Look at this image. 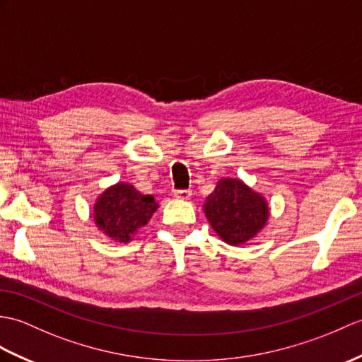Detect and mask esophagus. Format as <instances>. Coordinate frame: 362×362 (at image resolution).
Segmentation results:
<instances>
[{"instance_id": "obj_1", "label": "esophagus", "mask_w": 362, "mask_h": 362, "mask_svg": "<svg viewBox=\"0 0 362 362\" xmlns=\"http://www.w3.org/2000/svg\"><path fill=\"white\" fill-rule=\"evenodd\" d=\"M174 196L182 200H188L191 197V189H175Z\"/></svg>"}]
</instances>
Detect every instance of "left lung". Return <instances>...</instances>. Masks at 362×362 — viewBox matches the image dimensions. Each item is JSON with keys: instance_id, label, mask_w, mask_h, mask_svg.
I'll list each match as a JSON object with an SVG mask.
<instances>
[{"instance_id": "left-lung-1", "label": "left lung", "mask_w": 362, "mask_h": 362, "mask_svg": "<svg viewBox=\"0 0 362 362\" xmlns=\"http://www.w3.org/2000/svg\"><path fill=\"white\" fill-rule=\"evenodd\" d=\"M205 216L219 238L230 245L255 238L268 221L267 200L238 179H222L206 197Z\"/></svg>"}]
</instances>
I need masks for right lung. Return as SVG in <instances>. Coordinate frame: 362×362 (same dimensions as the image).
<instances>
[{"mask_svg":"<svg viewBox=\"0 0 362 362\" xmlns=\"http://www.w3.org/2000/svg\"><path fill=\"white\" fill-rule=\"evenodd\" d=\"M157 208L153 196L141 194L129 183H117L97 199L94 221L106 236L126 243L148 223Z\"/></svg>","mask_w":362,"mask_h":362,"instance_id":"obj_1","label":"right lung"}]
</instances>
